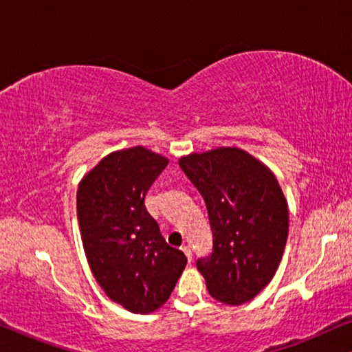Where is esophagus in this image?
Segmentation results:
<instances>
[{
    "instance_id": "34e87169",
    "label": "esophagus",
    "mask_w": 352,
    "mask_h": 352,
    "mask_svg": "<svg viewBox=\"0 0 352 352\" xmlns=\"http://www.w3.org/2000/svg\"><path fill=\"white\" fill-rule=\"evenodd\" d=\"M182 250H183V253L186 254L188 261H191V259H192V251H191L190 246H188V245H183V246H182Z\"/></svg>"
}]
</instances>
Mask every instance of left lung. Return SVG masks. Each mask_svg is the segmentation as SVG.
<instances>
[{
	"label": "left lung",
	"mask_w": 352,
	"mask_h": 352,
	"mask_svg": "<svg viewBox=\"0 0 352 352\" xmlns=\"http://www.w3.org/2000/svg\"><path fill=\"white\" fill-rule=\"evenodd\" d=\"M180 167L207 206L213 248L196 265L208 294L229 305L251 300L274 278L287 240V204L275 175L240 148L192 153Z\"/></svg>",
	"instance_id": "left-lung-1"
}]
</instances>
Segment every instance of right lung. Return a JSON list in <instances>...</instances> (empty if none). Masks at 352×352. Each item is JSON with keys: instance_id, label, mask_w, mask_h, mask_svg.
<instances>
[{"instance_id": "right-lung-1", "label": "right lung", "mask_w": 352, "mask_h": 352, "mask_svg": "<svg viewBox=\"0 0 352 352\" xmlns=\"http://www.w3.org/2000/svg\"><path fill=\"white\" fill-rule=\"evenodd\" d=\"M167 162L144 146L115 151L78 185L77 219L88 264L107 297L131 313L166 303L188 262L166 243L145 208L146 192Z\"/></svg>"}]
</instances>
